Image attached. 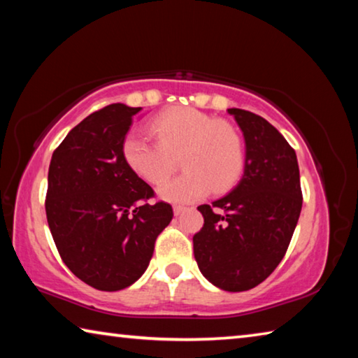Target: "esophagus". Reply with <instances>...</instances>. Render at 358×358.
Listing matches in <instances>:
<instances>
[{"label": "esophagus", "mask_w": 358, "mask_h": 358, "mask_svg": "<svg viewBox=\"0 0 358 358\" xmlns=\"http://www.w3.org/2000/svg\"><path fill=\"white\" fill-rule=\"evenodd\" d=\"M186 210H187V208L183 207V205H175V207H173V213H175V216H178V215L183 213V211H186Z\"/></svg>", "instance_id": "1"}]
</instances>
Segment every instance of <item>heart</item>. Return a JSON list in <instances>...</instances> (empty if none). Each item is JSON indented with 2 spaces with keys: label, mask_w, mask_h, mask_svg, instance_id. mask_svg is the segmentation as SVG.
Instances as JSON below:
<instances>
[{
  "label": "heart",
  "mask_w": 358,
  "mask_h": 358,
  "mask_svg": "<svg viewBox=\"0 0 358 358\" xmlns=\"http://www.w3.org/2000/svg\"><path fill=\"white\" fill-rule=\"evenodd\" d=\"M155 141L129 132L121 145L123 159L138 178L161 185L181 159L185 173L161 186L159 196L171 202H194L211 189L224 192L235 186L245 169V147L232 124L196 108L177 107L150 123Z\"/></svg>",
  "instance_id": "obj_1"
}]
</instances>
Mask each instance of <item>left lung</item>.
<instances>
[{
  "instance_id": "obj_1",
  "label": "left lung",
  "mask_w": 358,
  "mask_h": 358,
  "mask_svg": "<svg viewBox=\"0 0 358 358\" xmlns=\"http://www.w3.org/2000/svg\"><path fill=\"white\" fill-rule=\"evenodd\" d=\"M246 142L245 175L226 197L197 210L192 237L199 268L216 287L243 292L265 281L286 254L301 211L295 150L259 115L229 108Z\"/></svg>"
}]
</instances>
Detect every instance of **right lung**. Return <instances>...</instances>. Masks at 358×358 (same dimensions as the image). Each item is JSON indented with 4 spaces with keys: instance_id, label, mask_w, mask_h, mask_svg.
<instances>
[{
    "instance_id": "1",
    "label": "right lung",
    "mask_w": 358,
    "mask_h": 358,
    "mask_svg": "<svg viewBox=\"0 0 358 358\" xmlns=\"http://www.w3.org/2000/svg\"><path fill=\"white\" fill-rule=\"evenodd\" d=\"M141 107L110 104L88 115L53 151L47 222L66 266L98 290L115 292L143 275L172 205L126 166L121 145Z\"/></svg>"
}]
</instances>
